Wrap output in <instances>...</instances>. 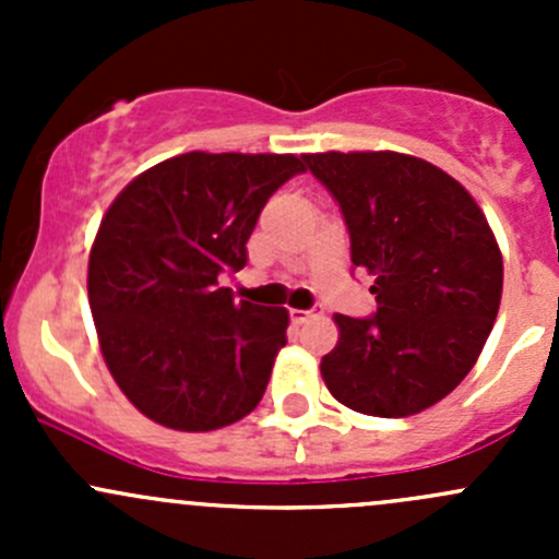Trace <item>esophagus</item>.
Instances as JSON below:
<instances>
[{"instance_id":"34e87169","label":"esophagus","mask_w":559,"mask_h":559,"mask_svg":"<svg viewBox=\"0 0 559 559\" xmlns=\"http://www.w3.org/2000/svg\"><path fill=\"white\" fill-rule=\"evenodd\" d=\"M319 313H321V311H319V306H313V308H306V311H300V308H292V311H289L292 321H295V324H302V321L313 319V316H319Z\"/></svg>"}]
</instances>
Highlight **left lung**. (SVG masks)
Returning a JSON list of instances; mask_svg holds the SVG:
<instances>
[{
	"instance_id": "1",
	"label": "left lung",
	"mask_w": 559,
	"mask_h": 559,
	"mask_svg": "<svg viewBox=\"0 0 559 559\" xmlns=\"http://www.w3.org/2000/svg\"><path fill=\"white\" fill-rule=\"evenodd\" d=\"M341 207L352 264L373 275V316L337 313L321 376L348 408L411 416L471 373L492 332L503 259L481 207L430 162L394 151L308 154Z\"/></svg>"
}]
</instances>
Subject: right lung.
<instances>
[{
    "instance_id": "obj_1",
    "label": "right lung",
    "mask_w": 559,
    "mask_h": 559,
    "mask_svg": "<svg viewBox=\"0 0 559 559\" xmlns=\"http://www.w3.org/2000/svg\"><path fill=\"white\" fill-rule=\"evenodd\" d=\"M297 156L180 154L132 180L99 224L88 306L121 392L159 425L207 432L243 419L286 346V308L235 302L218 284L248 259Z\"/></svg>"
}]
</instances>
